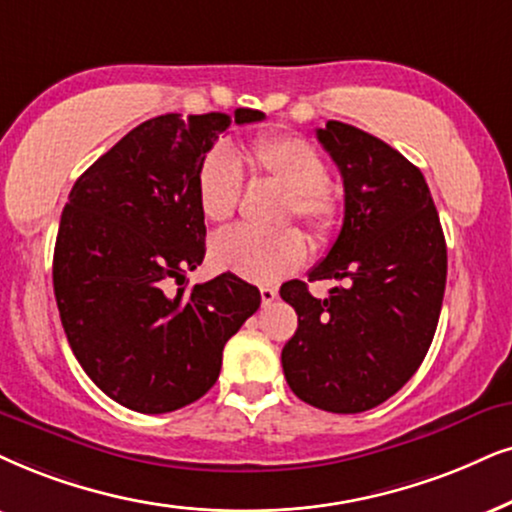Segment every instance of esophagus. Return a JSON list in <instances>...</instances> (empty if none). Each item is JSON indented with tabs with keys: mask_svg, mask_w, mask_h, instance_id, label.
<instances>
[{
	"mask_svg": "<svg viewBox=\"0 0 512 512\" xmlns=\"http://www.w3.org/2000/svg\"><path fill=\"white\" fill-rule=\"evenodd\" d=\"M260 295H262V304H271L278 297V290L274 286H262Z\"/></svg>",
	"mask_w": 512,
	"mask_h": 512,
	"instance_id": "esophagus-1",
	"label": "esophagus"
}]
</instances>
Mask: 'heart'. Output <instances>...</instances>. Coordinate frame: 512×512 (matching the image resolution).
I'll return each mask as SVG.
<instances>
[{"label":"heart","mask_w":512,"mask_h":512,"mask_svg":"<svg viewBox=\"0 0 512 512\" xmlns=\"http://www.w3.org/2000/svg\"><path fill=\"white\" fill-rule=\"evenodd\" d=\"M252 177L283 191L281 222L300 219L316 243H326L342 224V198L326 179L321 153L295 134H264L250 144ZM243 172L236 155L215 146L200 158L196 170V200L203 217L222 224L234 215L241 198ZM307 257L300 231L283 229L262 236L248 229H229L212 238L210 262L243 281L274 283L295 271Z\"/></svg>","instance_id":"heart-1"}]
</instances>
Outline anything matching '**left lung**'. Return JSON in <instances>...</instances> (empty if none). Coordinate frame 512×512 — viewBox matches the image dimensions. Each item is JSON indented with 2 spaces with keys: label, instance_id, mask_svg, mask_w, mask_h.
Here are the masks:
<instances>
[{
  "label": "left lung",
  "instance_id": "1",
  "mask_svg": "<svg viewBox=\"0 0 512 512\" xmlns=\"http://www.w3.org/2000/svg\"><path fill=\"white\" fill-rule=\"evenodd\" d=\"M345 186V219L309 281L335 278L326 300L304 281L281 297L297 331L281 352L297 397L331 413L383 404L411 380L435 338L446 243L423 172L373 134L331 120L316 129Z\"/></svg>",
  "mask_w": 512,
  "mask_h": 512
}]
</instances>
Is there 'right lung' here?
<instances>
[{"label":"right lung","instance_id":"add662e5","mask_svg":"<svg viewBox=\"0 0 512 512\" xmlns=\"http://www.w3.org/2000/svg\"><path fill=\"white\" fill-rule=\"evenodd\" d=\"M260 120L252 108L158 115L70 191L54 248L58 314L84 373L127 409L170 413L203 397L217 383L226 340L260 307V290L229 271L181 286L205 257L200 158L231 122Z\"/></svg>","mask_w":512,"mask_h":512}]
</instances>
